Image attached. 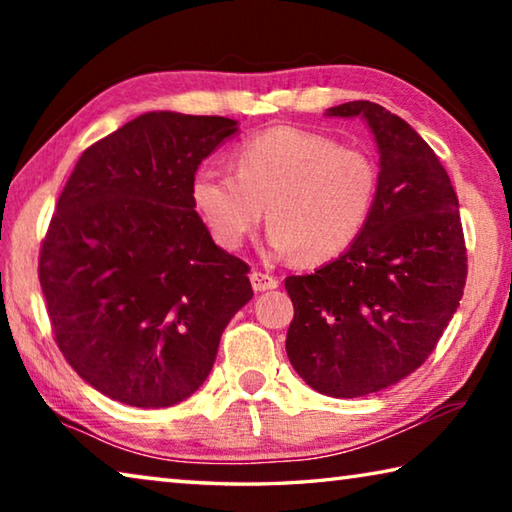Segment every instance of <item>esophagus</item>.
Segmentation results:
<instances>
[{
	"label": "esophagus",
	"instance_id": "obj_1",
	"mask_svg": "<svg viewBox=\"0 0 512 512\" xmlns=\"http://www.w3.org/2000/svg\"><path fill=\"white\" fill-rule=\"evenodd\" d=\"M250 284H253V291L262 293V291H271L277 287V280L273 275L268 273H259V271H253L250 273Z\"/></svg>",
	"mask_w": 512,
	"mask_h": 512
}]
</instances>
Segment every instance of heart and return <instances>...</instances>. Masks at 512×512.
Segmentation results:
<instances>
[{
    "instance_id": "b5f03b06",
    "label": "heart",
    "mask_w": 512,
    "mask_h": 512,
    "mask_svg": "<svg viewBox=\"0 0 512 512\" xmlns=\"http://www.w3.org/2000/svg\"><path fill=\"white\" fill-rule=\"evenodd\" d=\"M235 173L203 164L192 203L212 239L237 250L266 219L268 250L323 264L361 237L375 210L379 169L372 155L332 137L271 128L237 146Z\"/></svg>"
}]
</instances>
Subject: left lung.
I'll return each instance as SVG.
<instances>
[{"label": "left lung", "mask_w": 512, "mask_h": 512, "mask_svg": "<svg viewBox=\"0 0 512 512\" xmlns=\"http://www.w3.org/2000/svg\"><path fill=\"white\" fill-rule=\"evenodd\" d=\"M325 115L366 121L377 203L343 255L284 282L296 311L287 354L314 391L363 397L409 377L436 348L463 298L465 241L452 180L402 117L370 101Z\"/></svg>", "instance_id": "left-lung-1"}]
</instances>
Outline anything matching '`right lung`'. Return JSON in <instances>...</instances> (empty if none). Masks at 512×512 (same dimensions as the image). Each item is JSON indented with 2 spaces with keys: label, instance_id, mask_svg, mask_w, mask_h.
<instances>
[{
  "label": "right lung",
  "instance_id": "1",
  "mask_svg": "<svg viewBox=\"0 0 512 512\" xmlns=\"http://www.w3.org/2000/svg\"><path fill=\"white\" fill-rule=\"evenodd\" d=\"M228 117L144 112L85 151L40 253L56 343L110 400L164 409L194 395L223 329L253 298L248 264L214 244L192 203Z\"/></svg>",
  "mask_w": 512,
  "mask_h": 512
}]
</instances>
